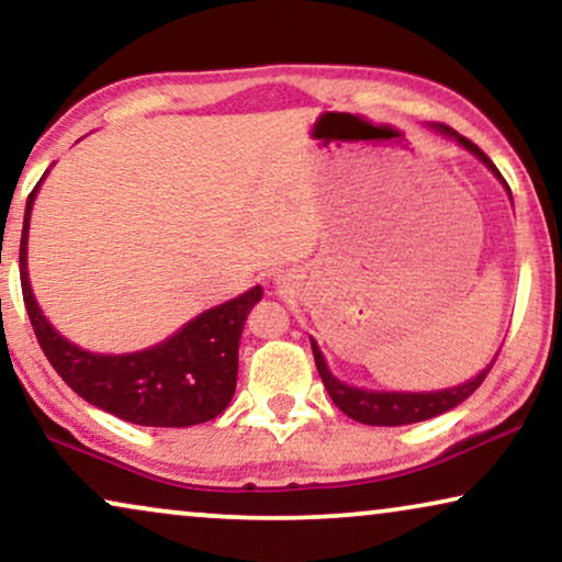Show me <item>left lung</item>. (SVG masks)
<instances>
[{
	"mask_svg": "<svg viewBox=\"0 0 562 562\" xmlns=\"http://www.w3.org/2000/svg\"><path fill=\"white\" fill-rule=\"evenodd\" d=\"M435 127L440 130L442 135H452L465 150H471L473 156H479V160H483V164L494 171V176H498V181L504 183L506 191H509V196H512L509 183L504 181V176L498 173V168L491 164V158L479 148V145L471 143L463 135H458L456 130H450L445 125H435ZM312 352H314V363H317V371L322 375V383H325L327 394L335 402L337 409H340L342 414H348L350 419L363 422V425H373V427L412 425V422H425V419L437 417V414H442V412H450L452 406L463 404L465 398L481 386L483 379H486L491 368H494V360H496V358L491 360L488 368H483L475 379L463 383V386L427 391V394H402V391H366V389L348 386V383L337 381L335 375L329 373L325 358H322V352L314 340H312Z\"/></svg>",
	"mask_w": 562,
	"mask_h": 562,
	"instance_id": "left-lung-1",
	"label": "left lung"
}]
</instances>
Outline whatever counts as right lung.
I'll return each mask as SVG.
<instances>
[{
    "mask_svg": "<svg viewBox=\"0 0 562 562\" xmlns=\"http://www.w3.org/2000/svg\"><path fill=\"white\" fill-rule=\"evenodd\" d=\"M37 187L30 191L22 222L20 281L37 342L60 379L83 402L143 427H191L225 412L235 394L237 345L245 319L260 302L263 289L252 286L245 294L202 312L179 333L148 350L127 356L81 350L43 317L30 289L27 229Z\"/></svg>",
    "mask_w": 562,
    "mask_h": 562,
    "instance_id": "right-lung-1",
    "label": "right lung"
}]
</instances>
